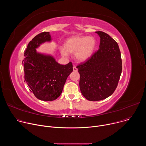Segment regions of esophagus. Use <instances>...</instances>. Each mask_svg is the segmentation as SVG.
Segmentation results:
<instances>
[{"label": "esophagus", "mask_w": 146, "mask_h": 146, "mask_svg": "<svg viewBox=\"0 0 146 146\" xmlns=\"http://www.w3.org/2000/svg\"><path fill=\"white\" fill-rule=\"evenodd\" d=\"M73 71H74V72H77V68L76 66H74V67L73 68Z\"/></svg>", "instance_id": "1"}]
</instances>
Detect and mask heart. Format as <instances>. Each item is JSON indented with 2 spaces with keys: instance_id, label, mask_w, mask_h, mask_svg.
<instances>
[{
  "instance_id": "obj_1",
  "label": "heart",
  "mask_w": 146,
  "mask_h": 146,
  "mask_svg": "<svg viewBox=\"0 0 146 146\" xmlns=\"http://www.w3.org/2000/svg\"><path fill=\"white\" fill-rule=\"evenodd\" d=\"M96 47V40L92 36H73L68 38L64 43L61 54L67 56L68 53L74 54L78 62H86L93 55Z\"/></svg>"
}]
</instances>
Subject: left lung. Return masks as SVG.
I'll use <instances>...</instances> for the list:
<instances>
[{
  "label": "left lung",
  "instance_id": "left-lung-1",
  "mask_svg": "<svg viewBox=\"0 0 146 146\" xmlns=\"http://www.w3.org/2000/svg\"><path fill=\"white\" fill-rule=\"evenodd\" d=\"M100 37L99 50L86 62L77 66L80 89L90 101L105 99L115 90L122 72L121 52L116 41L108 34L95 32Z\"/></svg>",
  "mask_w": 146,
  "mask_h": 146
}]
</instances>
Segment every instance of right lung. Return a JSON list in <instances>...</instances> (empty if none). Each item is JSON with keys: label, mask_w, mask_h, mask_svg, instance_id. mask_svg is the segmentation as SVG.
<instances>
[{"label": "right lung", "mask_w": 146, "mask_h": 146, "mask_svg": "<svg viewBox=\"0 0 146 146\" xmlns=\"http://www.w3.org/2000/svg\"><path fill=\"white\" fill-rule=\"evenodd\" d=\"M51 41L50 32L36 35L29 43L23 60L25 82L37 99L44 101L54 100L60 95L68 77L73 72L72 62L60 65L51 55L36 51L41 44Z\"/></svg>", "instance_id": "1"}]
</instances>
